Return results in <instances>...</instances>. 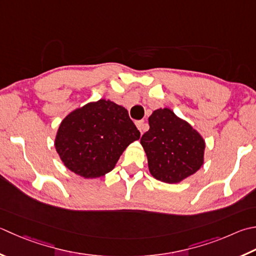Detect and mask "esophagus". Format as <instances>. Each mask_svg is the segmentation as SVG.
Returning <instances> with one entry per match:
<instances>
[{
    "mask_svg": "<svg viewBox=\"0 0 256 256\" xmlns=\"http://www.w3.org/2000/svg\"><path fill=\"white\" fill-rule=\"evenodd\" d=\"M136 126H138V131L141 132V134H142V133L145 131V130L148 128V124L145 123V122L143 121V120H142V121H138V122H136Z\"/></svg>",
    "mask_w": 256,
    "mask_h": 256,
    "instance_id": "34e87169",
    "label": "esophagus"
}]
</instances>
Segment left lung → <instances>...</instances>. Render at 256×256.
<instances>
[{
	"label": "left lung",
	"instance_id": "8db88e82",
	"mask_svg": "<svg viewBox=\"0 0 256 256\" xmlns=\"http://www.w3.org/2000/svg\"><path fill=\"white\" fill-rule=\"evenodd\" d=\"M141 138L150 173L158 181L178 183L204 163L205 142L196 130L168 108L155 110Z\"/></svg>",
	"mask_w": 256,
	"mask_h": 256
}]
</instances>
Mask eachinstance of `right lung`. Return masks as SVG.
<instances>
[{
    "label": "right lung",
    "instance_id": "add662e5",
    "mask_svg": "<svg viewBox=\"0 0 256 256\" xmlns=\"http://www.w3.org/2000/svg\"><path fill=\"white\" fill-rule=\"evenodd\" d=\"M140 135L126 108L102 98L70 113L60 124L54 145L70 171L95 178L111 172Z\"/></svg>",
    "mask_w": 256,
    "mask_h": 256
}]
</instances>
